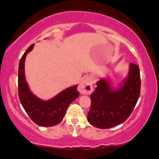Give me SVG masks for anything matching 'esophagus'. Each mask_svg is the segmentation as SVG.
<instances>
[{"label": "esophagus", "instance_id": "34e87169", "mask_svg": "<svg viewBox=\"0 0 159 159\" xmlns=\"http://www.w3.org/2000/svg\"><path fill=\"white\" fill-rule=\"evenodd\" d=\"M93 79L90 77H85L82 79V81L78 86V91L80 93L84 95H90L93 92Z\"/></svg>", "mask_w": 159, "mask_h": 159}]
</instances>
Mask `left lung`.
<instances>
[{
	"mask_svg": "<svg viewBox=\"0 0 159 159\" xmlns=\"http://www.w3.org/2000/svg\"><path fill=\"white\" fill-rule=\"evenodd\" d=\"M90 95L91 107L87 121L98 129H109L123 123L132 114L140 96L139 66L131 63L126 78L117 88L107 78H101Z\"/></svg>",
	"mask_w": 159,
	"mask_h": 159,
	"instance_id": "left-lung-1",
	"label": "left lung"
}]
</instances>
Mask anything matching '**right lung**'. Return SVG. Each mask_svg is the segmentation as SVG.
<instances>
[{"label": "right lung", "mask_w": 159, "mask_h": 159, "mask_svg": "<svg viewBox=\"0 0 159 159\" xmlns=\"http://www.w3.org/2000/svg\"><path fill=\"white\" fill-rule=\"evenodd\" d=\"M32 44L21 57L19 66L18 87L19 97L25 111L36 124L43 127L57 125L64 117L67 107L79 96L77 85L61 91L50 99H41L30 91L25 74V62L27 54L34 48Z\"/></svg>", "instance_id": "1"}]
</instances>
